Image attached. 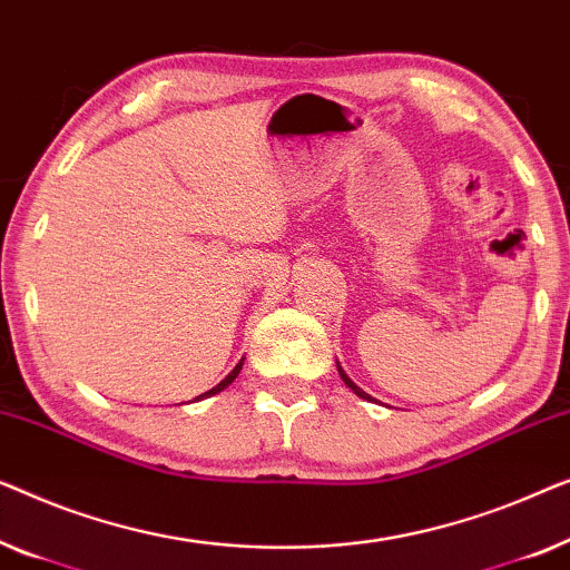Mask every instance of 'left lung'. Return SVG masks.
<instances>
[{"label":"left lung","instance_id":"1","mask_svg":"<svg viewBox=\"0 0 570 570\" xmlns=\"http://www.w3.org/2000/svg\"><path fill=\"white\" fill-rule=\"evenodd\" d=\"M335 366H338V374H341V380H343V382H346V387H348V390H354L358 397H364V400H372V397H368V395H366V392H364L362 387H358V384H354V382H351V376H348L346 372H343V366H341L338 362H335Z\"/></svg>","mask_w":570,"mask_h":570}]
</instances>
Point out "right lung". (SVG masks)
<instances>
[{"label":"right lung","instance_id":"add662e5","mask_svg":"<svg viewBox=\"0 0 570 570\" xmlns=\"http://www.w3.org/2000/svg\"><path fill=\"white\" fill-rule=\"evenodd\" d=\"M243 362H245V358H239V364L235 366V368H232V372L227 374V376H224V380L219 382V384H216V387H212V390H208V392H204V395H198V397H194V400H204V397H212V395H216V392H222V390H227L229 387V384L232 382H235L237 380V374H239V368H243Z\"/></svg>","mask_w":570,"mask_h":570}]
</instances>
